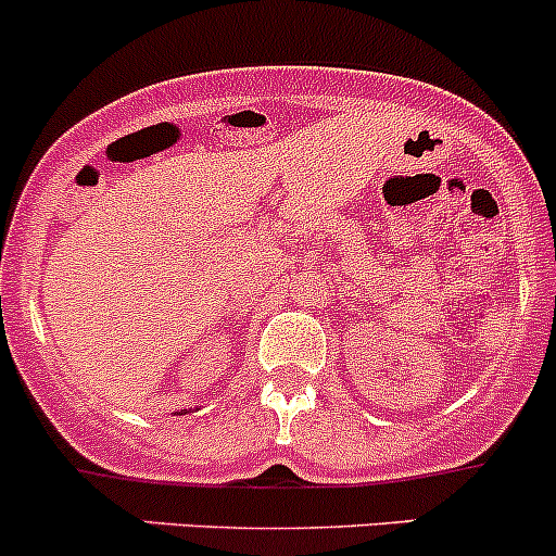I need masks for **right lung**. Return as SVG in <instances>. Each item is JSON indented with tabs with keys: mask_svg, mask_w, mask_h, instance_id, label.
<instances>
[{
	"mask_svg": "<svg viewBox=\"0 0 556 556\" xmlns=\"http://www.w3.org/2000/svg\"><path fill=\"white\" fill-rule=\"evenodd\" d=\"M176 415H181V412H176ZM185 415H187V412H185Z\"/></svg>",
	"mask_w": 556,
	"mask_h": 556,
	"instance_id": "right-lung-1",
	"label": "right lung"
}]
</instances>
